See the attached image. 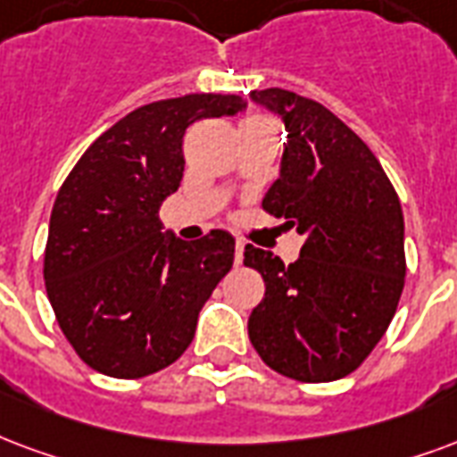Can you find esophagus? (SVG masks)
<instances>
[{"mask_svg": "<svg viewBox=\"0 0 457 457\" xmlns=\"http://www.w3.org/2000/svg\"><path fill=\"white\" fill-rule=\"evenodd\" d=\"M242 262H245V242L237 239V242H235V263L242 266Z\"/></svg>", "mask_w": 457, "mask_h": 457, "instance_id": "1", "label": "esophagus"}]
</instances>
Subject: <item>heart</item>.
<instances>
[{"mask_svg":"<svg viewBox=\"0 0 457 457\" xmlns=\"http://www.w3.org/2000/svg\"><path fill=\"white\" fill-rule=\"evenodd\" d=\"M246 120H269V118H266V116H249Z\"/></svg>","mask_w":457,"mask_h":457,"instance_id":"b5f03b06","label":"heart"}]
</instances>
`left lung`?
<instances>
[{
	"label": "left lung",
	"instance_id": "8db88e82",
	"mask_svg": "<svg viewBox=\"0 0 457 457\" xmlns=\"http://www.w3.org/2000/svg\"><path fill=\"white\" fill-rule=\"evenodd\" d=\"M252 99L288 130L263 211L286 218L305 242L288 266L245 249V266L266 283L249 314V339L276 373L332 383L370 356L400 303L407 273L400 198L370 147L329 108L276 87Z\"/></svg>",
	"mask_w": 457,
	"mask_h": 457
}]
</instances>
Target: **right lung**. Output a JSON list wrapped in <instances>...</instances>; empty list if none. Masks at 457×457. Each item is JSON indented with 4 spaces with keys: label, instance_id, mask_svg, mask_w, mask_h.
I'll return each instance as SVG.
<instances>
[{
    "label": "right lung",
    "instance_id": "right-lung-1",
    "mask_svg": "<svg viewBox=\"0 0 457 457\" xmlns=\"http://www.w3.org/2000/svg\"><path fill=\"white\" fill-rule=\"evenodd\" d=\"M235 94H188L135 108L84 152L57 191L43 256L60 329L94 370L135 380L171 366L232 269L235 239L162 235L160 205L184 177V135L237 113Z\"/></svg>",
    "mask_w": 457,
    "mask_h": 457
}]
</instances>
